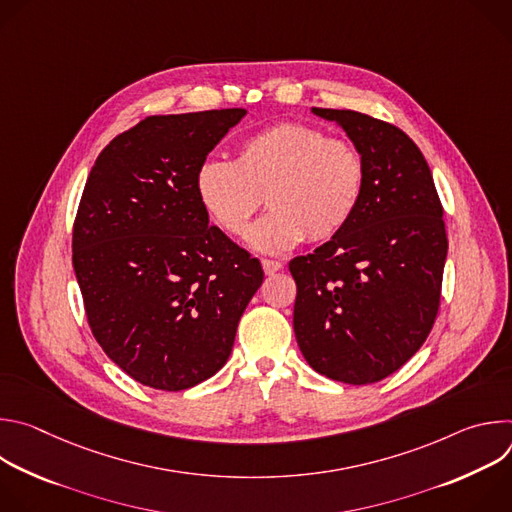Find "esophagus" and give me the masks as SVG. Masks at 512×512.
Returning <instances> with one entry per match:
<instances>
[{
	"label": "esophagus",
	"instance_id": "obj_1",
	"mask_svg": "<svg viewBox=\"0 0 512 512\" xmlns=\"http://www.w3.org/2000/svg\"><path fill=\"white\" fill-rule=\"evenodd\" d=\"M261 263H263V271H265L267 275H273L275 271H279V269L283 267V263H281V261H275V259H263Z\"/></svg>",
	"mask_w": 512,
	"mask_h": 512
}]
</instances>
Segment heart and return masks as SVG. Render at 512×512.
Here are the masks:
<instances>
[{
  "label": "heart",
  "mask_w": 512,
  "mask_h": 512,
  "mask_svg": "<svg viewBox=\"0 0 512 512\" xmlns=\"http://www.w3.org/2000/svg\"><path fill=\"white\" fill-rule=\"evenodd\" d=\"M364 184L367 162L356 145L304 123L267 127L239 145L235 162L208 158L194 176L210 221L235 237L247 231L265 198L271 212L247 237L265 253L338 235L358 210Z\"/></svg>",
  "instance_id": "heart-1"
}]
</instances>
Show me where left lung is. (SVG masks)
<instances>
[{
  "label": "left lung",
  "instance_id": "1",
  "mask_svg": "<svg viewBox=\"0 0 512 512\" xmlns=\"http://www.w3.org/2000/svg\"><path fill=\"white\" fill-rule=\"evenodd\" d=\"M312 113L346 131L367 162V184L338 235L289 261L294 332L314 371L369 385L401 369L431 332L448 255L444 208L405 131L350 109Z\"/></svg>",
  "mask_w": 512,
  "mask_h": 512
}]
</instances>
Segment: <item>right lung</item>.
<instances>
[{
	"label": "right lung",
	"instance_id": "add662e5",
	"mask_svg": "<svg viewBox=\"0 0 512 512\" xmlns=\"http://www.w3.org/2000/svg\"><path fill=\"white\" fill-rule=\"evenodd\" d=\"M245 109L152 115L99 154L72 227V267L105 354L137 383L190 389L223 369L263 283L259 259L208 225L198 166Z\"/></svg>",
	"mask_w": 512,
	"mask_h": 512
}]
</instances>
